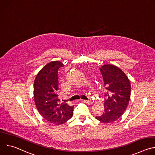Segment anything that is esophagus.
<instances>
[{"label": "esophagus", "instance_id": "obj_1", "mask_svg": "<svg viewBox=\"0 0 155 155\" xmlns=\"http://www.w3.org/2000/svg\"><path fill=\"white\" fill-rule=\"evenodd\" d=\"M83 101L88 104H92L93 103V102L91 100H83Z\"/></svg>", "mask_w": 155, "mask_h": 155}]
</instances>
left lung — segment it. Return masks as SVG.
Returning <instances> with one entry per match:
<instances>
[{"label": "left lung", "instance_id": "8db88e82", "mask_svg": "<svg viewBox=\"0 0 155 155\" xmlns=\"http://www.w3.org/2000/svg\"><path fill=\"white\" fill-rule=\"evenodd\" d=\"M100 71L107 93L104 112L96 118L102 123H109L120 118L127 108L130 96V83L126 74L115 65H104Z\"/></svg>", "mask_w": 155, "mask_h": 155}]
</instances>
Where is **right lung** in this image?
Here are the masks:
<instances>
[{"label": "right lung", "mask_w": 155, "mask_h": 155, "mask_svg": "<svg viewBox=\"0 0 155 155\" xmlns=\"http://www.w3.org/2000/svg\"><path fill=\"white\" fill-rule=\"evenodd\" d=\"M63 64L55 61L45 65L37 74L34 83V98L40 114L49 122L59 125L73 115L74 107L59 104L58 97V69Z\"/></svg>", "instance_id": "obj_1"}]
</instances>
